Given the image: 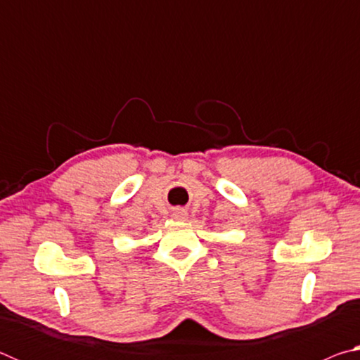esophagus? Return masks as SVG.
<instances>
[{
	"label": "esophagus",
	"mask_w": 360,
	"mask_h": 360,
	"mask_svg": "<svg viewBox=\"0 0 360 360\" xmlns=\"http://www.w3.org/2000/svg\"><path fill=\"white\" fill-rule=\"evenodd\" d=\"M173 216L176 217V219H186V216H187V212L184 211V210H174L173 211Z\"/></svg>",
	"instance_id": "1"
}]
</instances>
